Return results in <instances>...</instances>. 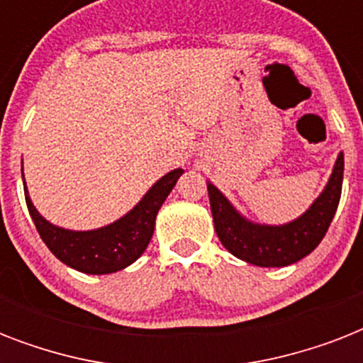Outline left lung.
Wrapping results in <instances>:
<instances>
[{"label":"left lung","mask_w":363,"mask_h":363,"mask_svg":"<svg viewBox=\"0 0 363 363\" xmlns=\"http://www.w3.org/2000/svg\"><path fill=\"white\" fill-rule=\"evenodd\" d=\"M343 169L345 156L339 152L330 181L320 196L303 215L281 226L248 220L213 182H207L216 235L235 258L247 264L259 267L296 264L313 252L326 235L341 199Z\"/></svg>","instance_id":"obj_1"}]
</instances>
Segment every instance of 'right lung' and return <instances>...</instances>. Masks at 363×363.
I'll return each instance as SVG.
<instances>
[{"label":"right lung","mask_w":363,"mask_h":363,"mask_svg":"<svg viewBox=\"0 0 363 363\" xmlns=\"http://www.w3.org/2000/svg\"><path fill=\"white\" fill-rule=\"evenodd\" d=\"M182 173L184 169L181 167L165 173L158 182H154L152 188L143 196L141 201L130 213H125L113 224L88 232H75L50 224L33 207L28 188L24 186L26 205L37 232L48 250L60 262L86 275H107L131 265L145 252V248L152 239L154 222L160 207Z\"/></svg>","instance_id":"1"}]
</instances>
